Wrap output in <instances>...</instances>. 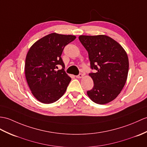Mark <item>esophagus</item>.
Returning a JSON list of instances; mask_svg holds the SVG:
<instances>
[{"mask_svg": "<svg viewBox=\"0 0 147 147\" xmlns=\"http://www.w3.org/2000/svg\"><path fill=\"white\" fill-rule=\"evenodd\" d=\"M83 74H82V73H80L79 74L77 75L76 78H83Z\"/></svg>", "mask_w": 147, "mask_h": 147, "instance_id": "34e87169", "label": "esophagus"}]
</instances>
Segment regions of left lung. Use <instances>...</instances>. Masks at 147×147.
<instances>
[{"label":"left lung","mask_w":147,"mask_h":147,"mask_svg":"<svg viewBox=\"0 0 147 147\" xmlns=\"http://www.w3.org/2000/svg\"><path fill=\"white\" fill-rule=\"evenodd\" d=\"M79 40L94 71L89 74L94 86L87 91L88 96L97 104L108 103L118 96L127 81V54L120 44L107 36H80Z\"/></svg>","instance_id":"left-lung-1"}]
</instances>
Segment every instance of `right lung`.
<instances>
[{
    "label": "right lung",
    "mask_w": 147,
    "mask_h": 147,
    "mask_svg": "<svg viewBox=\"0 0 147 147\" xmlns=\"http://www.w3.org/2000/svg\"><path fill=\"white\" fill-rule=\"evenodd\" d=\"M76 39L72 35L51 33L30 47L26 58L25 74L32 94L45 104L57 101L66 91L71 79L64 71L61 54ZM62 69L57 70L58 66Z\"/></svg>",
    "instance_id": "add662e5"
}]
</instances>
